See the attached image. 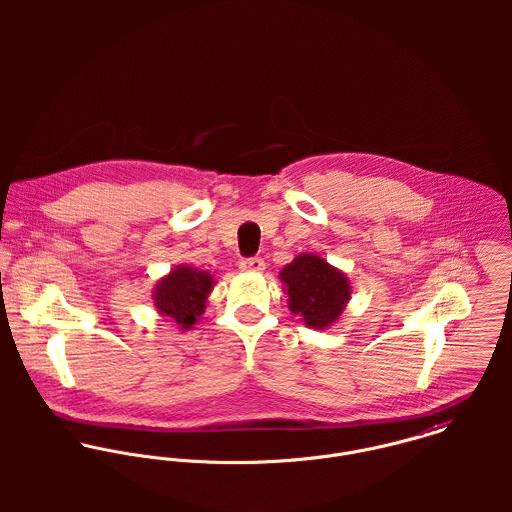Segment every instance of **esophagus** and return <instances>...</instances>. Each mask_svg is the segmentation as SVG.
Masks as SVG:
<instances>
[{
	"mask_svg": "<svg viewBox=\"0 0 512 512\" xmlns=\"http://www.w3.org/2000/svg\"><path fill=\"white\" fill-rule=\"evenodd\" d=\"M266 268V262L262 258H246L240 262L242 272H262Z\"/></svg>",
	"mask_w": 512,
	"mask_h": 512,
	"instance_id": "esophagus-1",
	"label": "esophagus"
}]
</instances>
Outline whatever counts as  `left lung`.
<instances>
[{
	"instance_id": "8db88e82",
	"label": "left lung",
	"mask_w": 512,
	"mask_h": 512,
	"mask_svg": "<svg viewBox=\"0 0 512 512\" xmlns=\"http://www.w3.org/2000/svg\"><path fill=\"white\" fill-rule=\"evenodd\" d=\"M288 307L311 329L331 327L351 299L349 278L317 254L303 252L282 268Z\"/></svg>"
}]
</instances>
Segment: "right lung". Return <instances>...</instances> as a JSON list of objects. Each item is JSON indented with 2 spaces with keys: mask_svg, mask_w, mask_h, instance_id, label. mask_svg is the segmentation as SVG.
<instances>
[{
  "mask_svg": "<svg viewBox=\"0 0 512 512\" xmlns=\"http://www.w3.org/2000/svg\"><path fill=\"white\" fill-rule=\"evenodd\" d=\"M213 288L211 272L181 264L155 284L151 299L159 315L175 321L181 331H189L205 313Z\"/></svg>",
  "mask_w": 512,
  "mask_h": 512,
  "instance_id": "right-lung-1",
  "label": "right lung"
}]
</instances>
